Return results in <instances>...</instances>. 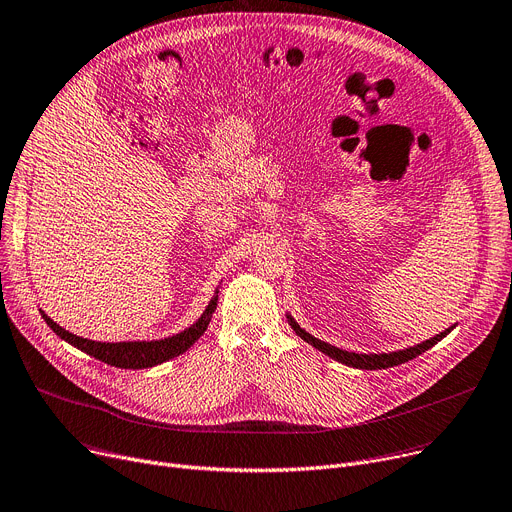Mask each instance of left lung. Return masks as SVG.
Here are the masks:
<instances>
[{
    "label": "left lung",
    "mask_w": 512,
    "mask_h": 512,
    "mask_svg": "<svg viewBox=\"0 0 512 512\" xmlns=\"http://www.w3.org/2000/svg\"><path fill=\"white\" fill-rule=\"evenodd\" d=\"M286 319H288L290 328H292L294 332H297V336H301L305 342H309L311 346H315L317 351L328 355L330 359H334V361H338V363H342V365H348V367L371 369V371H373V369H388V367H394V365H400V363H407V361L419 357L421 353L427 351V348H432L434 344H438L442 338H446V336L456 328V326H450L448 330L436 334L434 338H429V340H425V342H421V344H415V346H409V348H405V351L380 353V355H375V353H371V355L361 353V355H359V353L342 351V348H336V346H332V344H328V342H324V340H319V338L311 336L309 332H305V330L297 324V319H294L290 313H286Z\"/></svg>",
    "instance_id": "left-lung-1"
}]
</instances>
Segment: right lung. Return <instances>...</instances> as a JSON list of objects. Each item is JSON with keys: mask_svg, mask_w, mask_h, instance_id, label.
<instances>
[{"mask_svg": "<svg viewBox=\"0 0 512 512\" xmlns=\"http://www.w3.org/2000/svg\"><path fill=\"white\" fill-rule=\"evenodd\" d=\"M218 307V290L211 297L209 305L205 307L203 315L195 321L191 328L182 330L180 334L161 338V340H132V342H97V340H89L83 336H76L68 330H64L62 326H58L49 315H45V311H41V317L45 319V324L56 332L62 340H66L68 344H72L78 351L87 353L89 357H95L107 365L112 367H120V369H147V367H155L166 363L182 353H186L207 330L209 321L213 317V311Z\"/></svg>", "mask_w": 512, "mask_h": 512, "instance_id": "obj_1", "label": "right lung"}]
</instances>
